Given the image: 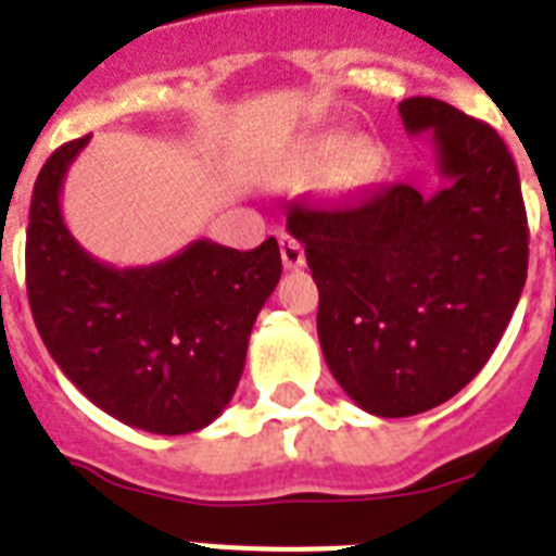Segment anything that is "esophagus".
I'll list each match as a JSON object with an SVG mask.
<instances>
[{
	"instance_id": "obj_1",
	"label": "esophagus",
	"mask_w": 556,
	"mask_h": 556,
	"mask_svg": "<svg viewBox=\"0 0 556 556\" xmlns=\"http://www.w3.org/2000/svg\"><path fill=\"white\" fill-rule=\"evenodd\" d=\"M279 253H282V265L288 270H296L305 265L303 244L296 242L294 236H279Z\"/></svg>"
}]
</instances>
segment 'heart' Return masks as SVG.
<instances>
[{"mask_svg":"<svg viewBox=\"0 0 556 556\" xmlns=\"http://www.w3.org/2000/svg\"><path fill=\"white\" fill-rule=\"evenodd\" d=\"M343 150V141L340 138H326V141H320L317 147H312V152L305 155V167H320V164H326V161H331L338 152ZM371 173V150L366 147V143H352V147H346L343 150V155L338 159V164H334V181H338V187H357L364 185L366 178H369Z\"/></svg>","mask_w":556,"mask_h":556,"instance_id":"heart-1","label":"heart"}]
</instances>
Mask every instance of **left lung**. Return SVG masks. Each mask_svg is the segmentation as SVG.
<instances>
[{
  "mask_svg": "<svg viewBox=\"0 0 556 556\" xmlns=\"http://www.w3.org/2000/svg\"><path fill=\"white\" fill-rule=\"evenodd\" d=\"M432 135L444 185H392L349 207L288 213L320 291L317 334L343 392L380 418L444 404L482 371L528 277L519 176L496 129L444 100H401Z\"/></svg>",
  "mask_w": 556,
  "mask_h": 556,
  "instance_id": "obj_1",
  "label": "left lung"
}]
</instances>
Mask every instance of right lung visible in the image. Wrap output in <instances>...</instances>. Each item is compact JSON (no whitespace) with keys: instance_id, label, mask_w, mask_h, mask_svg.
Segmentation results:
<instances>
[{"instance_id":"1","label":"right lung","mask_w":556,"mask_h":556,"mask_svg":"<svg viewBox=\"0 0 556 556\" xmlns=\"http://www.w3.org/2000/svg\"><path fill=\"white\" fill-rule=\"evenodd\" d=\"M91 135L39 169L25 239L34 323L63 375L117 421L159 435L207 427L233 397L256 314L282 274L270 236L253 251L195 239L155 265L94 260L65 227V173Z\"/></svg>"}]
</instances>
